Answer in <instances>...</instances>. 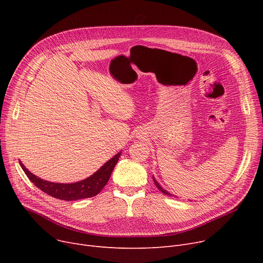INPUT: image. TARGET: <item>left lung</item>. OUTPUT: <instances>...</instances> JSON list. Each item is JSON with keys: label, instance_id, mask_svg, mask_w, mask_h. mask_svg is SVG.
Instances as JSON below:
<instances>
[{"label": "left lung", "instance_id": "obj_1", "mask_svg": "<svg viewBox=\"0 0 263 263\" xmlns=\"http://www.w3.org/2000/svg\"><path fill=\"white\" fill-rule=\"evenodd\" d=\"M153 179H154V181H155V184H156V186L163 193V194H165V195H168V196H174V197H177V196H175V195H173V194H171V193L170 192H167L166 190H164L161 185H160V183L156 180V178L153 176Z\"/></svg>", "mask_w": 263, "mask_h": 263}]
</instances>
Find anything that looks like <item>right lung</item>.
<instances>
[{
    "label": "right lung",
    "mask_w": 263,
    "mask_h": 263,
    "mask_svg": "<svg viewBox=\"0 0 263 263\" xmlns=\"http://www.w3.org/2000/svg\"><path fill=\"white\" fill-rule=\"evenodd\" d=\"M121 156V151L116 154L112 159H109L104 165L97 171L95 174L74 183H57L44 180L36 175L32 174L29 170L25 168L21 161H19L20 166L22 167L25 175L29 177L30 180L43 192L47 193L48 195L59 198L62 200H79L83 198L93 197L99 194L100 191L105 186L108 179L112 174L116 163L118 162Z\"/></svg>",
    "instance_id": "right-lung-1"
}]
</instances>
